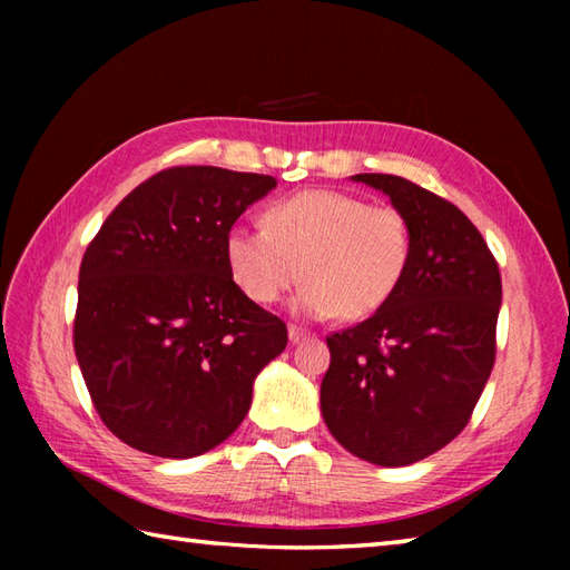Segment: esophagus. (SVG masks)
Instances as JSON below:
<instances>
[{"mask_svg":"<svg viewBox=\"0 0 570 570\" xmlns=\"http://www.w3.org/2000/svg\"><path fill=\"white\" fill-rule=\"evenodd\" d=\"M306 337H311V333H308V331L298 328V325H288V341H292L294 345H296V343H301V341H306Z\"/></svg>","mask_w":570,"mask_h":570,"instance_id":"esophagus-1","label":"esophagus"}]
</instances>
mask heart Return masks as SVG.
Wrapping results in <instances>:
<instances>
[{
	"instance_id": "heart-1",
	"label": "heart",
	"mask_w": 570,
	"mask_h": 570,
	"mask_svg": "<svg viewBox=\"0 0 570 570\" xmlns=\"http://www.w3.org/2000/svg\"><path fill=\"white\" fill-rule=\"evenodd\" d=\"M264 225L227 229L229 274L264 306L304 278L294 306L311 318L372 316L396 294L414 257V233L402 210L343 190H301L274 203Z\"/></svg>"
}]
</instances>
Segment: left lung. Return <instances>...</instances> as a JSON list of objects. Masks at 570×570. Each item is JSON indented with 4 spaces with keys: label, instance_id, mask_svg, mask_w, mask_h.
<instances>
[{
    "label": "left lung",
    "instance_id": "left-lung-1",
    "mask_svg": "<svg viewBox=\"0 0 570 570\" xmlns=\"http://www.w3.org/2000/svg\"><path fill=\"white\" fill-rule=\"evenodd\" d=\"M406 215L414 257L374 316L331 335L321 414L345 451L382 468L419 463L468 426L494 365L502 278L453 203L390 174L350 176Z\"/></svg>",
    "mask_w": 570,
    "mask_h": 570
}]
</instances>
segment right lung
Segmentation results:
<instances>
[{"label": "right lung", "mask_w": 570, "mask_h": 570, "mask_svg": "<svg viewBox=\"0 0 570 570\" xmlns=\"http://www.w3.org/2000/svg\"><path fill=\"white\" fill-rule=\"evenodd\" d=\"M276 178L176 166L117 205L80 264L76 357L119 441L193 458L233 433L286 325L235 284L225 235Z\"/></svg>", "instance_id": "add662e5"}]
</instances>
